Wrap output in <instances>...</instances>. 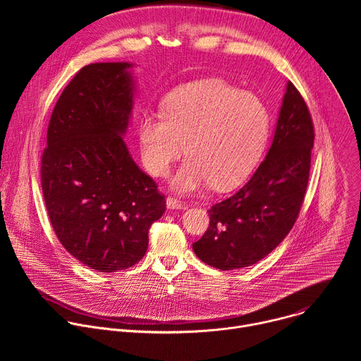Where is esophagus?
<instances>
[{
	"label": "esophagus",
	"instance_id": "34e87169",
	"mask_svg": "<svg viewBox=\"0 0 361 361\" xmlns=\"http://www.w3.org/2000/svg\"><path fill=\"white\" fill-rule=\"evenodd\" d=\"M166 202H167V207H169V209H171V210H180V209H183V207H184L183 201H180L178 198L171 197V195H170V197H167Z\"/></svg>",
	"mask_w": 361,
	"mask_h": 361
}]
</instances>
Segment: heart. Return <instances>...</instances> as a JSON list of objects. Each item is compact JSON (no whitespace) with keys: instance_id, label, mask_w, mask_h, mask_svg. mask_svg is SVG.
<instances>
[{"instance_id":"1","label":"heart","mask_w":361,"mask_h":361,"mask_svg":"<svg viewBox=\"0 0 361 361\" xmlns=\"http://www.w3.org/2000/svg\"><path fill=\"white\" fill-rule=\"evenodd\" d=\"M269 126L267 109L255 95L217 80L191 84L167 98L164 113L141 116V161L151 176L166 177L185 144L188 159L171 181L177 191L231 188L259 163Z\"/></svg>"}]
</instances>
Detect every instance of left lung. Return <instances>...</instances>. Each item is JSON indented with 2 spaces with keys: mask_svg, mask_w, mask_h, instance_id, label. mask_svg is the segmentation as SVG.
Masks as SVG:
<instances>
[{
  "mask_svg": "<svg viewBox=\"0 0 361 361\" xmlns=\"http://www.w3.org/2000/svg\"><path fill=\"white\" fill-rule=\"evenodd\" d=\"M313 144L310 111L288 81L266 159L235 194L209 210L210 226L192 244L201 262L219 270L248 267L286 238L304 201Z\"/></svg>",
  "mask_w": 361,
  "mask_h": 361,
  "instance_id": "obj_1",
  "label": "left lung"
}]
</instances>
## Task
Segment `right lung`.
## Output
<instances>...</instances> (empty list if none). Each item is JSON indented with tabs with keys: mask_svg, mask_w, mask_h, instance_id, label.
Listing matches in <instances>:
<instances>
[{
	"mask_svg": "<svg viewBox=\"0 0 361 361\" xmlns=\"http://www.w3.org/2000/svg\"><path fill=\"white\" fill-rule=\"evenodd\" d=\"M128 63L82 67L54 107L41 159L48 217L63 247L99 273L126 270L166 212L157 184L123 140L133 110Z\"/></svg>",
	"mask_w": 361,
	"mask_h": 361,
	"instance_id": "1",
	"label": "right lung"
}]
</instances>
